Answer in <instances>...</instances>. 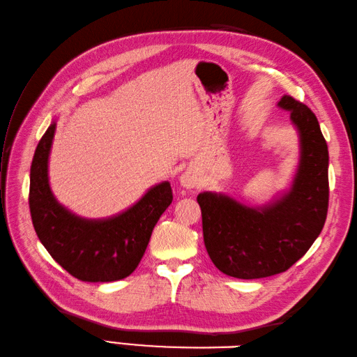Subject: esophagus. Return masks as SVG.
Here are the masks:
<instances>
[{"instance_id":"34e87169","label":"esophagus","mask_w":357,"mask_h":357,"mask_svg":"<svg viewBox=\"0 0 357 357\" xmlns=\"http://www.w3.org/2000/svg\"><path fill=\"white\" fill-rule=\"evenodd\" d=\"M179 182L184 188L193 190V188L201 185V175H199V172L195 167H190L184 173H182L179 178Z\"/></svg>"}]
</instances>
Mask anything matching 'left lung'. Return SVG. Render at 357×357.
I'll list each match as a JSON object with an SVG mask.
<instances>
[{
	"mask_svg": "<svg viewBox=\"0 0 357 357\" xmlns=\"http://www.w3.org/2000/svg\"><path fill=\"white\" fill-rule=\"evenodd\" d=\"M287 111L300 138L291 185L263 205L216 192L199 193L206 252L220 272L254 280L284 272L309 251L328 208V149L318 119L291 96L277 103Z\"/></svg>",
	"mask_w": 357,
	"mask_h": 357,
	"instance_id": "8db88e82",
	"label": "left lung"
}]
</instances>
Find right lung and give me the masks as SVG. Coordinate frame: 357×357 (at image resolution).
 <instances>
[{
  "label": "right lung",
  "mask_w": 357,
  "mask_h": 357,
  "mask_svg": "<svg viewBox=\"0 0 357 357\" xmlns=\"http://www.w3.org/2000/svg\"><path fill=\"white\" fill-rule=\"evenodd\" d=\"M56 120L40 138L30 169V214L40 243L73 277L107 283L129 277L143 259L152 231L173 201L169 181L151 187L111 218L88 219L63 206L52 192L48 161Z\"/></svg>",
  "instance_id": "obj_1"
}]
</instances>
